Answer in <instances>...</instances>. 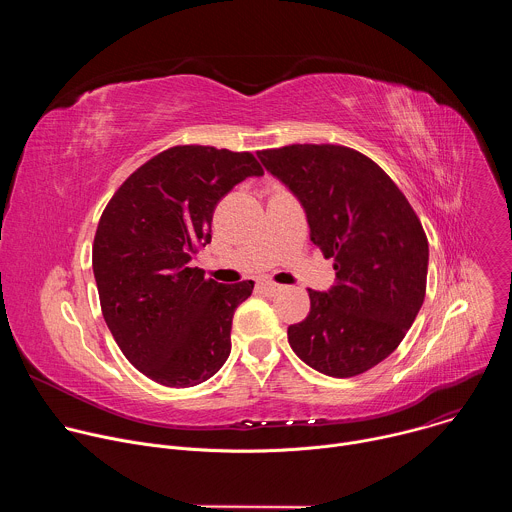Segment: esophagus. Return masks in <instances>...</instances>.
<instances>
[{
  "label": "esophagus",
  "mask_w": 512,
  "mask_h": 512,
  "mask_svg": "<svg viewBox=\"0 0 512 512\" xmlns=\"http://www.w3.org/2000/svg\"><path fill=\"white\" fill-rule=\"evenodd\" d=\"M259 287L265 291V294H269V296H275L277 291H281V287H283V285H279V283H275V281H269V279H265V281H261V283H259Z\"/></svg>",
  "instance_id": "esophagus-1"
}]
</instances>
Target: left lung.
<instances>
[{
    "mask_svg": "<svg viewBox=\"0 0 512 512\" xmlns=\"http://www.w3.org/2000/svg\"><path fill=\"white\" fill-rule=\"evenodd\" d=\"M302 202L310 239L334 259L336 285L310 294V314L287 328L318 373L356 377L405 338L427 283V237L405 194L364 154L332 143L257 152Z\"/></svg>",
    "mask_w": 512,
    "mask_h": 512,
    "instance_id": "8db88e82",
    "label": "left lung"
}]
</instances>
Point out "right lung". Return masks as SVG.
<instances>
[{"label": "right lung", "instance_id": "add662e5", "mask_svg": "<svg viewBox=\"0 0 512 512\" xmlns=\"http://www.w3.org/2000/svg\"><path fill=\"white\" fill-rule=\"evenodd\" d=\"M249 176L251 152L174 145L139 166L105 206L93 243L103 318L133 367L166 387L210 379L231 354V324L253 281L223 285L192 267L212 212Z\"/></svg>", "mask_w": 512, "mask_h": 512}]
</instances>
